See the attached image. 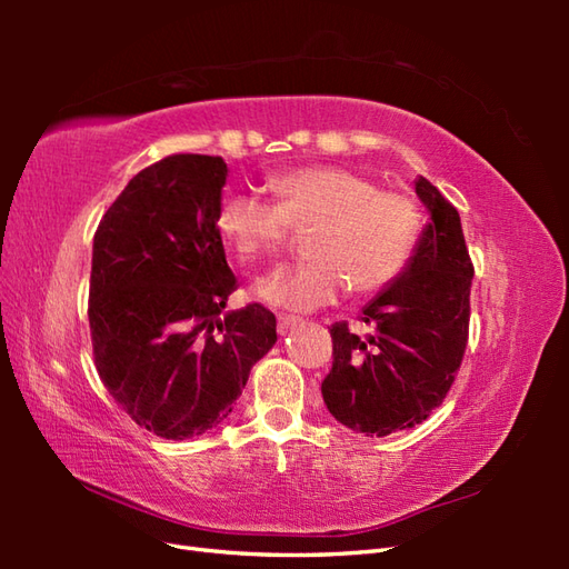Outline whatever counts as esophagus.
I'll return each instance as SVG.
<instances>
[{
	"label": "esophagus",
	"instance_id": "1",
	"mask_svg": "<svg viewBox=\"0 0 569 569\" xmlns=\"http://www.w3.org/2000/svg\"><path fill=\"white\" fill-rule=\"evenodd\" d=\"M296 325H298L296 318H291V316H278V332H281V335H286L288 330H293Z\"/></svg>",
	"mask_w": 569,
	"mask_h": 569
}]
</instances>
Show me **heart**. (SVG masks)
<instances>
[{
	"label": "heart",
	"mask_w": 569,
	"mask_h": 569,
	"mask_svg": "<svg viewBox=\"0 0 569 569\" xmlns=\"http://www.w3.org/2000/svg\"><path fill=\"white\" fill-rule=\"evenodd\" d=\"M269 188L273 204L229 196L217 210V229L244 263L281 259L291 232H312L306 247L312 263L261 281L263 303L310 312L337 303L347 286L355 296H377L406 271L420 232V210L406 192L381 190L340 166L296 168Z\"/></svg>",
	"instance_id": "1"
}]
</instances>
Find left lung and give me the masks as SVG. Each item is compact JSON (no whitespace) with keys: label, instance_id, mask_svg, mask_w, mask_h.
Returning <instances> with one entry per match:
<instances>
[{"label":"left lung","instance_id":"1","mask_svg":"<svg viewBox=\"0 0 569 569\" xmlns=\"http://www.w3.org/2000/svg\"><path fill=\"white\" fill-rule=\"evenodd\" d=\"M430 212L406 271L361 310L371 332L335 322L332 369L322 381L330 413L367 438L416 428L438 408L462 365L475 266L455 204L416 180Z\"/></svg>","mask_w":569,"mask_h":569}]
</instances>
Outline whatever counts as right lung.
Instances as JSON below:
<instances>
[{
  "mask_svg": "<svg viewBox=\"0 0 569 569\" xmlns=\"http://www.w3.org/2000/svg\"><path fill=\"white\" fill-rule=\"evenodd\" d=\"M224 180L222 156H166L129 180L92 241L94 367L117 406L166 440L220 426L276 345L261 303L220 316L239 286L217 229Z\"/></svg>",
  "mask_w": 569,
  "mask_h": 569,
  "instance_id": "add662e5",
  "label": "right lung"
}]
</instances>
